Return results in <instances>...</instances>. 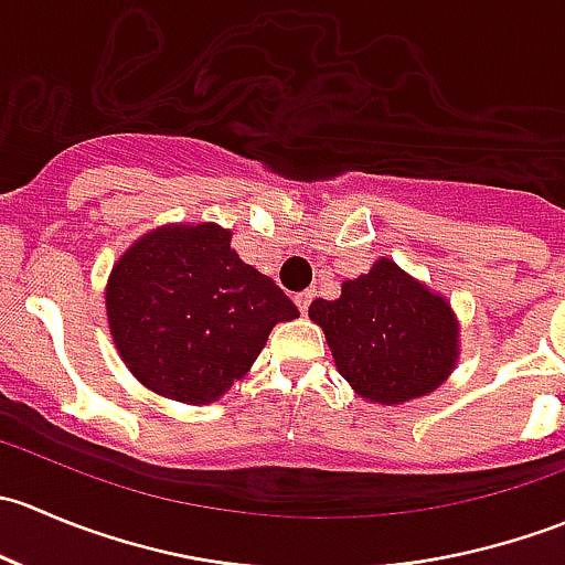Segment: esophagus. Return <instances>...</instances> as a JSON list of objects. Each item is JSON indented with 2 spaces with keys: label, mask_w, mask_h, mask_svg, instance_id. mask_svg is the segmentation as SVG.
Masks as SVG:
<instances>
[{
  "label": "esophagus",
  "mask_w": 565,
  "mask_h": 565,
  "mask_svg": "<svg viewBox=\"0 0 565 565\" xmlns=\"http://www.w3.org/2000/svg\"><path fill=\"white\" fill-rule=\"evenodd\" d=\"M292 300H295V306L300 309V315H306V311H309V303L315 300V292H311V289H303V292H295Z\"/></svg>",
  "instance_id": "1"
}]
</instances>
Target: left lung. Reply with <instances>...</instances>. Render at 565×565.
<instances>
[{
	"instance_id": "left-lung-1",
	"label": "left lung",
	"mask_w": 565,
	"mask_h": 565,
	"mask_svg": "<svg viewBox=\"0 0 565 565\" xmlns=\"http://www.w3.org/2000/svg\"><path fill=\"white\" fill-rule=\"evenodd\" d=\"M309 317L324 330L341 377L374 404L426 396L457 366L459 322L451 303L391 259L341 284L335 300L317 298Z\"/></svg>"
}]
</instances>
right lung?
<instances>
[{
	"instance_id": "1",
	"label": "right lung",
	"mask_w": 565,
	"mask_h": 565,
	"mask_svg": "<svg viewBox=\"0 0 565 565\" xmlns=\"http://www.w3.org/2000/svg\"><path fill=\"white\" fill-rule=\"evenodd\" d=\"M106 315L119 358L141 385L182 404L224 396L292 300L232 248L215 224L147 232L111 267Z\"/></svg>"
}]
</instances>
